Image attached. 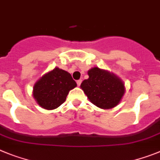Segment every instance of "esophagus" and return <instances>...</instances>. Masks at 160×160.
Returning a JSON list of instances; mask_svg holds the SVG:
<instances>
[{"mask_svg": "<svg viewBox=\"0 0 160 160\" xmlns=\"http://www.w3.org/2000/svg\"><path fill=\"white\" fill-rule=\"evenodd\" d=\"M81 82H82V80H78L77 81H76V83H77V85L80 86V84H81Z\"/></svg>", "mask_w": 160, "mask_h": 160, "instance_id": "34e87169", "label": "esophagus"}]
</instances>
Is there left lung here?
<instances>
[{
  "label": "left lung",
  "instance_id": "1",
  "mask_svg": "<svg viewBox=\"0 0 160 160\" xmlns=\"http://www.w3.org/2000/svg\"><path fill=\"white\" fill-rule=\"evenodd\" d=\"M88 79L80 88L88 100L101 109H109L117 106L125 93V85L119 77L108 71L92 68L88 72Z\"/></svg>",
  "mask_w": 160,
  "mask_h": 160
}]
</instances>
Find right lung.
Listing matches in <instances>:
<instances>
[{"instance_id":"right-lung-1","label":"right lung","mask_w":160,"mask_h":160,"mask_svg":"<svg viewBox=\"0 0 160 160\" xmlns=\"http://www.w3.org/2000/svg\"><path fill=\"white\" fill-rule=\"evenodd\" d=\"M75 87L76 83L70 73L55 68L34 84L33 97L42 108L55 109L64 102L69 91Z\"/></svg>"}]
</instances>
